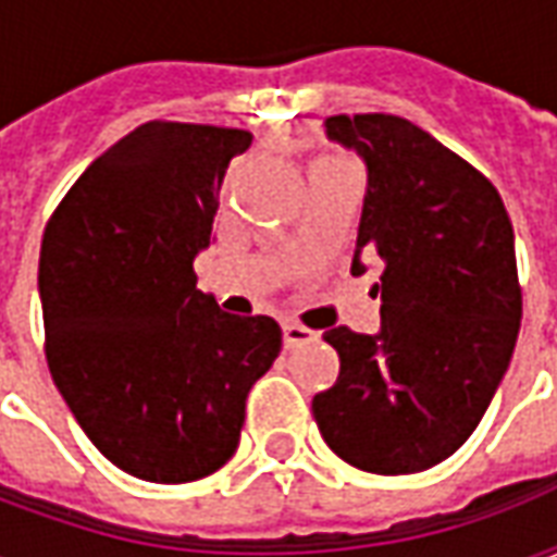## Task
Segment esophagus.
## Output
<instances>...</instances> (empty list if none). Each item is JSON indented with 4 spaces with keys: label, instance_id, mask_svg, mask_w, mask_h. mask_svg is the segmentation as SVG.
<instances>
[{
    "label": "esophagus",
    "instance_id": "obj_1",
    "mask_svg": "<svg viewBox=\"0 0 557 557\" xmlns=\"http://www.w3.org/2000/svg\"><path fill=\"white\" fill-rule=\"evenodd\" d=\"M313 337L315 334L310 327L298 325V322H283V346H286V349H298V346L310 343Z\"/></svg>",
    "mask_w": 557,
    "mask_h": 557
}]
</instances>
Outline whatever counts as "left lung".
Wrapping results in <instances>:
<instances>
[{
  "label": "left lung",
  "mask_w": 557,
  "mask_h": 557,
  "mask_svg": "<svg viewBox=\"0 0 557 557\" xmlns=\"http://www.w3.org/2000/svg\"><path fill=\"white\" fill-rule=\"evenodd\" d=\"M327 137L367 160L351 271L382 259V331L339 325L334 387L313 397L327 447L370 474H414L456 454L513 355L522 286L513 226L480 170L391 113L331 115Z\"/></svg>",
  "instance_id": "1"
}]
</instances>
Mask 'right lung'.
<instances>
[{"mask_svg": "<svg viewBox=\"0 0 557 557\" xmlns=\"http://www.w3.org/2000/svg\"><path fill=\"white\" fill-rule=\"evenodd\" d=\"M250 131L146 122L91 160L47 220L44 351L67 409L113 466L190 483L226 466L244 399L283 346L271 315L196 289L218 194Z\"/></svg>", "mask_w": 557, "mask_h": 557, "instance_id": "right-lung-1", "label": "right lung"}]
</instances>
